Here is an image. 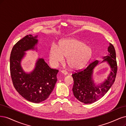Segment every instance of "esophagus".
I'll list each match as a JSON object with an SVG mask.
<instances>
[{"label": "esophagus", "mask_w": 126, "mask_h": 126, "mask_svg": "<svg viewBox=\"0 0 126 126\" xmlns=\"http://www.w3.org/2000/svg\"><path fill=\"white\" fill-rule=\"evenodd\" d=\"M61 72L64 75H67V72L65 70H61Z\"/></svg>", "instance_id": "34e87169"}]
</instances>
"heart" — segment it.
<instances>
[{"mask_svg": "<svg viewBox=\"0 0 126 126\" xmlns=\"http://www.w3.org/2000/svg\"><path fill=\"white\" fill-rule=\"evenodd\" d=\"M50 59L55 64L62 63L66 57L68 67L73 70H80L90 61L93 56L92 48L76 38L63 39L59 46L52 44L49 51Z\"/></svg>", "mask_w": 126, "mask_h": 126, "instance_id": "heart-1", "label": "heart"}]
</instances>
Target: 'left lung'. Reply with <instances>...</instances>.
<instances>
[{
  "mask_svg": "<svg viewBox=\"0 0 126 126\" xmlns=\"http://www.w3.org/2000/svg\"><path fill=\"white\" fill-rule=\"evenodd\" d=\"M109 53L105 56L103 61H107L111 67V72L106 80L100 86H95L92 79L93 69L98 63V61L91 63L84 69L76 70L72 74L74 80L73 92L74 96L80 102L91 104L103 97L114 83L117 72L116 51L112 44L108 48Z\"/></svg>",
  "mask_w": 126,
  "mask_h": 126,
  "instance_id": "1",
  "label": "left lung"
}]
</instances>
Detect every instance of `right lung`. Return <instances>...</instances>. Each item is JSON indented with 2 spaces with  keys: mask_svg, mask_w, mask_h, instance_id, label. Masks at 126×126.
Listing matches in <instances>:
<instances>
[{
  "mask_svg": "<svg viewBox=\"0 0 126 126\" xmlns=\"http://www.w3.org/2000/svg\"><path fill=\"white\" fill-rule=\"evenodd\" d=\"M37 36L27 35L13 47L10 57V71L14 86L19 94L27 100L39 103L46 100L53 90L57 81L58 70L51 68L43 59L36 63L33 71L26 74L20 65L25 52L34 49Z\"/></svg>",
  "mask_w": 126,
  "mask_h": 126,
  "instance_id": "right-lung-1",
  "label": "right lung"
}]
</instances>
